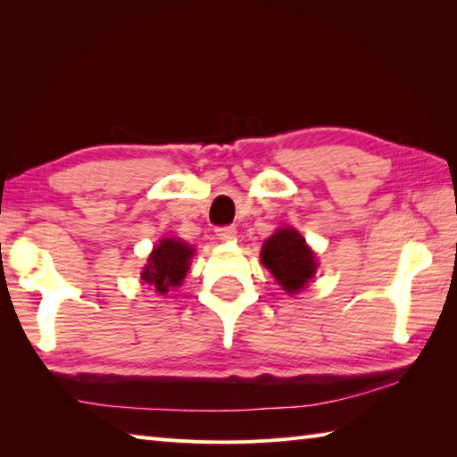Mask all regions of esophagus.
Returning a JSON list of instances; mask_svg holds the SVG:
<instances>
[{"mask_svg": "<svg viewBox=\"0 0 457 457\" xmlns=\"http://www.w3.org/2000/svg\"><path fill=\"white\" fill-rule=\"evenodd\" d=\"M216 236L223 241H229L234 239L236 236V228L234 226H221V228H216Z\"/></svg>", "mask_w": 457, "mask_h": 457, "instance_id": "obj_1", "label": "esophagus"}]
</instances>
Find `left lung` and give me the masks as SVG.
Listing matches in <instances>:
<instances>
[{
	"instance_id": "8db88e82",
	"label": "left lung",
	"mask_w": 457,
	"mask_h": 457,
	"mask_svg": "<svg viewBox=\"0 0 457 457\" xmlns=\"http://www.w3.org/2000/svg\"><path fill=\"white\" fill-rule=\"evenodd\" d=\"M263 263L287 295H296L312 280L318 263L306 239L293 228H280L261 249Z\"/></svg>"
}]
</instances>
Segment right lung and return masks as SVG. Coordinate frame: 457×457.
I'll return each mask as SVG.
<instances>
[{"label": "right lung", "instance_id": "add662e5", "mask_svg": "<svg viewBox=\"0 0 457 457\" xmlns=\"http://www.w3.org/2000/svg\"><path fill=\"white\" fill-rule=\"evenodd\" d=\"M194 247L177 237L161 239L147 259V265L141 270V280L147 288L159 295H167L170 288L182 285L190 269Z\"/></svg>", "mask_w": 457, "mask_h": 457}]
</instances>
